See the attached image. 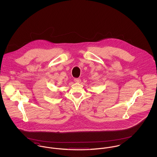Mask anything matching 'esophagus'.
Returning a JSON list of instances; mask_svg holds the SVG:
<instances>
[{"instance_id": "34e87169", "label": "esophagus", "mask_w": 157, "mask_h": 157, "mask_svg": "<svg viewBox=\"0 0 157 157\" xmlns=\"http://www.w3.org/2000/svg\"><path fill=\"white\" fill-rule=\"evenodd\" d=\"M74 81L75 82H76V83H79V82H81V80L80 78H75L74 79Z\"/></svg>"}]
</instances>
